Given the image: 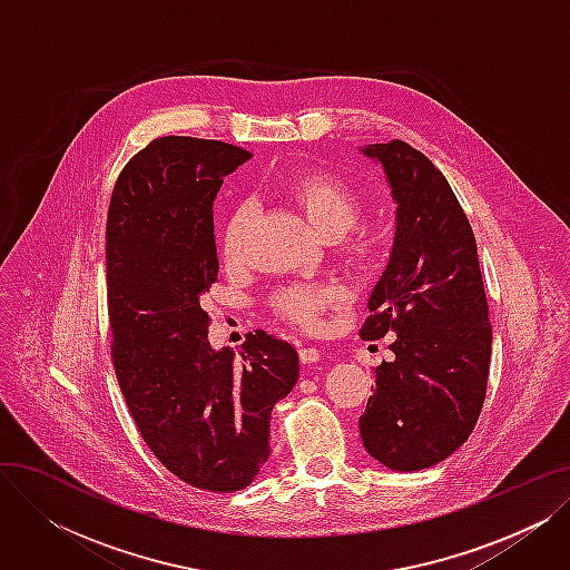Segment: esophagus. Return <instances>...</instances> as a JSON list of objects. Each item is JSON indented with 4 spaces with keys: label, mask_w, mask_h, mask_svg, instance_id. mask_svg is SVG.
<instances>
[{
    "label": "esophagus",
    "mask_w": 570,
    "mask_h": 570,
    "mask_svg": "<svg viewBox=\"0 0 570 570\" xmlns=\"http://www.w3.org/2000/svg\"><path fill=\"white\" fill-rule=\"evenodd\" d=\"M301 361L307 365V363H318L321 361V351L316 346H303L301 348Z\"/></svg>",
    "instance_id": "esophagus-1"
}]
</instances>
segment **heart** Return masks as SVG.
Here are the masks:
<instances>
[{
  "label": "heart",
  "mask_w": 570,
  "mask_h": 570,
  "mask_svg": "<svg viewBox=\"0 0 570 570\" xmlns=\"http://www.w3.org/2000/svg\"><path fill=\"white\" fill-rule=\"evenodd\" d=\"M279 191L297 205L312 230L323 239H344V254L363 261L376 247L372 226L355 222L361 213V196L344 177L325 170H301L279 183ZM254 222V203H235L222 224V254L226 263L237 265L247 258L249 233ZM340 301V288L333 284H288L269 297L273 309L297 325L314 327L323 312Z\"/></svg>",
  "instance_id": "1"
}]
</instances>
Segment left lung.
I'll return each mask as SVG.
<instances>
[{"mask_svg":"<svg viewBox=\"0 0 570 570\" xmlns=\"http://www.w3.org/2000/svg\"><path fill=\"white\" fill-rule=\"evenodd\" d=\"M397 203L391 261L370 295L363 340L395 333L361 415L365 451L393 471L451 458L481 415L492 325L471 224L443 173L404 140L361 149Z\"/></svg>","mask_w":570,"mask_h":570,"instance_id":"1","label":"left lung"}]
</instances>
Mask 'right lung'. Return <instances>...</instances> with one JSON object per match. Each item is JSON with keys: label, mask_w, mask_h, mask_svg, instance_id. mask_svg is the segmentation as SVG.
<instances>
[{"label": "right lung", "mask_w": 570, "mask_h": 570, "mask_svg": "<svg viewBox=\"0 0 570 570\" xmlns=\"http://www.w3.org/2000/svg\"><path fill=\"white\" fill-rule=\"evenodd\" d=\"M252 155L166 136L119 173L106 224L110 353L134 423L179 481L247 488L269 458V413L297 381V351L265 331L215 351L200 297L217 282L213 203Z\"/></svg>", "instance_id": "add662e5"}]
</instances>
